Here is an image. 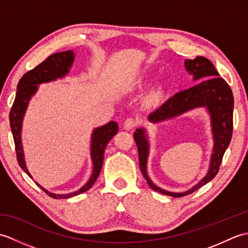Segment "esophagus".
<instances>
[{
  "instance_id": "34e87169",
  "label": "esophagus",
  "mask_w": 248,
  "mask_h": 248,
  "mask_svg": "<svg viewBox=\"0 0 248 248\" xmlns=\"http://www.w3.org/2000/svg\"><path fill=\"white\" fill-rule=\"evenodd\" d=\"M136 124H138V121H136L134 118H127L124 124V129L130 130V129H133Z\"/></svg>"
}]
</instances>
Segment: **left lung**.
<instances>
[{
  "label": "left lung",
  "mask_w": 248,
  "mask_h": 248,
  "mask_svg": "<svg viewBox=\"0 0 248 248\" xmlns=\"http://www.w3.org/2000/svg\"><path fill=\"white\" fill-rule=\"evenodd\" d=\"M186 69L193 75L194 80H202L200 83L189 87L186 91L179 92L160 105L155 112L149 115L152 123H160L188 112L195 108L205 107L211 117L212 133L214 140L213 151L210 161V167L202 180L191 189L183 193H171L157 187L151 182L147 175V159L149 154V144L147 140L146 131L138 129L133 136L139 150L140 168L148 186L155 192L171 197H183L192 194L199 187L217 176L226 149L231 140L233 129V94L230 86L223 78H220L214 65L203 56H197L195 60L184 62Z\"/></svg>",
  "instance_id": "obj_1"
}]
</instances>
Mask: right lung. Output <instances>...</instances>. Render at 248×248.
<instances>
[{
    "label": "right lung",
    "mask_w": 248,
    "mask_h": 248,
    "mask_svg": "<svg viewBox=\"0 0 248 248\" xmlns=\"http://www.w3.org/2000/svg\"><path fill=\"white\" fill-rule=\"evenodd\" d=\"M73 60H75V53L71 50L60 52V53L52 54L46 60L44 61L34 69L28 71L25 75L20 78L17 86V93L14 104L9 113V123L10 129L14 136L16 154H17V161L20 167L28 173L31 178L28 168L25 165V161L23 157V149L22 143H21V128H22V120L24 117L26 108H28L29 101L31 96L38 89V84L46 83L56 80L57 78L65 77L69 72V68L72 66ZM118 132V124L115 121H109L108 124L102 125V127L93 130L92 135V160L93 164V170L92 177L89 178L88 182L83 186L78 191L69 193V194H54L46 191V188L38 186L46 194H48L50 197L55 199L70 198L77 196L78 194L88 191L93 186V184L96 182L97 178L101 171V167L103 164L104 149L107 147L108 141L113 139V136Z\"/></svg>",
    "instance_id": "add662e5"
}]
</instances>
